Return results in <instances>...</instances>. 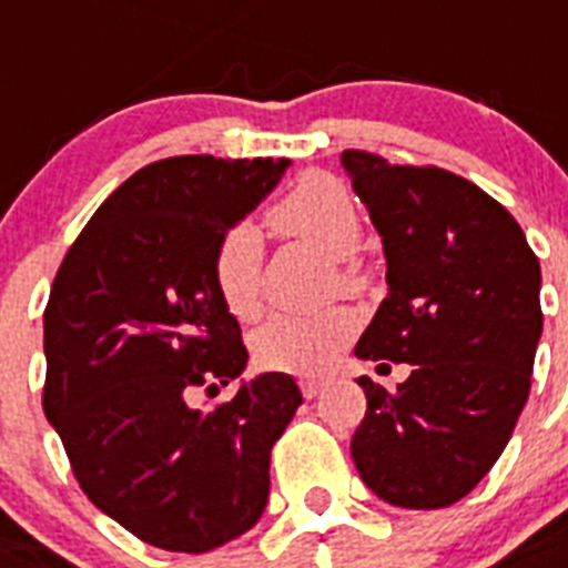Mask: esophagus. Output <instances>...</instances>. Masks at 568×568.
Masks as SVG:
<instances>
[{"label":"esophagus","instance_id":"34e87169","mask_svg":"<svg viewBox=\"0 0 568 568\" xmlns=\"http://www.w3.org/2000/svg\"><path fill=\"white\" fill-rule=\"evenodd\" d=\"M326 388V382L324 379H312V376H306V379H300V390H303V396L306 399H315L321 390Z\"/></svg>","mask_w":568,"mask_h":568}]
</instances>
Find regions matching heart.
Masks as SVG:
<instances>
[{"label":"heart","instance_id":"obj_1","mask_svg":"<svg viewBox=\"0 0 568 568\" xmlns=\"http://www.w3.org/2000/svg\"><path fill=\"white\" fill-rule=\"evenodd\" d=\"M276 236L300 239L335 256V283L341 292L358 294L371 285V271L358 260L362 215L338 178L306 172L265 212ZM212 280L224 306L247 321L262 303V239L253 224H233L212 251ZM358 329L356 315L344 306L317 312H274L253 332V356L271 371L324 373Z\"/></svg>","mask_w":568,"mask_h":568}]
</instances>
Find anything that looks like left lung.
<instances>
[{
	"instance_id": "left-lung-1",
	"label": "left lung",
	"mask_w": 568,
	"mask_h": 568,
	"mask_svg": "<svg viewBox=\"0 0 568 568\" xmlns=\"http://www.w3.org/2000/svg\"><path fill=\"white\" fill-rule=\"evenodd\" d=\"M341 163L388 260L356 356L414 364L396 390L358 379L367 412L349 452L388 505L449 508L499 460L531 394L539 262L514 215L460 174L353 149Z\"/></svg>"
}]
</instances>
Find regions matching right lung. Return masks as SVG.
Masks as SVG:
<instances>
[{
	"instance_id": "add662e5",
	"label": "right lung",
	"mask_w": 568,
	"mask_h": 568,
	"mask_svg": "<svg viewBox=\"0 0 568 568\" xmlns=\"http://www.w3.org/2000/svg\"><path fill=\"white\" fill-rule=\"evenodd\" d=\"M288 160L169 156L124 180L72 242L43 315V412L81 490L149 546L201 555L251 531L271 446L303 403L285 373L242 382L212 251Z\"/></svg>"
}]
</instances>
